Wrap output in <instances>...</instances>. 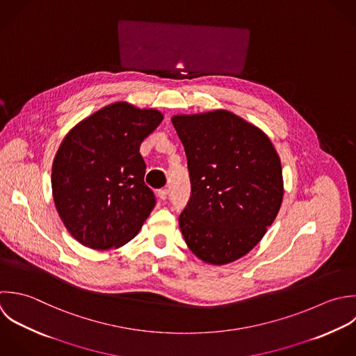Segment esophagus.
<instances>
[{
	"mask_svg": "<svg viewBox=\"0 0 356 356\" xmlns=\"http://www.w3.org/2000/svg\"><path fill=\"white\" fill-rule=\"evenodd\" d=\"M168 195H169V190H166V188H162V190L158 191V197H159V200H162V201H165V200L168 198Z\"/></svg>",
	"mask_w": 356,
	"mask_h": 356,
	"instance_id": "34e87169",
	"label": "esophagus"
}]
</instances>
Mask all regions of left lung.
<instances>
[{
	"label": "left lung",
	"instance_id": "8db88e82",
	"mask_svg": "<svg viewBox=\"0 0 356 356\" xmlns=\"http://www.w3.org/2000/svg\"><path fill=\"white\" fill-rule=\"evenodd\" d=\"M191 195L179 216L186 244L211 265L247 255L276 219L283 201L280 158L269 137L225 109L175 115Z\"/></svg>",
	"mask_w": 356,
	"mask_h": 356
}]
</instances>
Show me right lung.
Masks as SVG:
<instances>
[{
  "instance_id": "right-lung-1",
  "label": "right lung",
  "mask_w": 356,
  "mask_h": 356,
  "mask_svg": "<svg viewBox=\"0 0 356 356\" xmlns=\"http://www.w3.org/2000/svg\"><path fill=\"white\" fill-rule=\"evenodd\" d=\"M162 119L156 109L115 102L65 136L52 163V195L65 227L84 247L119 248L149 216L156 201L144 183L140 145Z\"/></svg>"
}]
</instances>
